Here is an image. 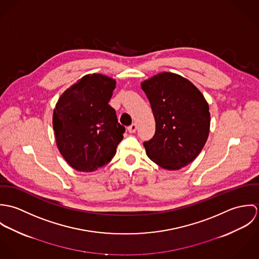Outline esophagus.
Instances as JSON below:
<instances>
[{
	"instance_id": "34e87169",
	"label": "esophagus",
	"mask_w": 259,
	"mask_h": 259,
	"mask_svg": "<svg viewBox=\"0 0 259 259\" xmlns=\"http://www.w3.org/2000/svg\"><path fill=\"white\" fill-rule=\"evenodd\" d=\"M127 131H128V133H131V134H134L136 131H137V123H132L128 127H127Z\"/></svg>"
}]
</instances>
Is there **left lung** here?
<instances>
[{
	"label": "left lung",
	"instance_id": "1",
	"mask_svg": "<svg viewBox=\"0 0 259 259\" xmlns=\"http://www.w3.org/2000/svg\"><path fill=\"white\" fill-rule=\"evenodd\" d=\"M142 89L155 119L154 136L144 143L148 157L165 169L184 167L199 154L209 134L204 97L189 80L171 73L152 76Z\"/></svg>",
	"mask_w": 259,
	"mask_h": 259
}]
</instances>
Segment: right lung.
Instances as JSON below:
<instances>
[{
    "instance_id": "right-lung-1",
    "label": "right lung",
    "mask_w": 259,
    "mask_h": 259,
    "mask_svg": "<svg viewBox=\"0 0 259 259\" xmlns=\"http://www.w3.org/2000/svg\"><path fill=\"white\" fill-rule=\"evenodd\" d=\"M115 80L100 74L82 76L58 101L53 116L57 146L76 170L90 172L108 164L125 127L109 105Z\"/></svg>"
}]
</instances>
